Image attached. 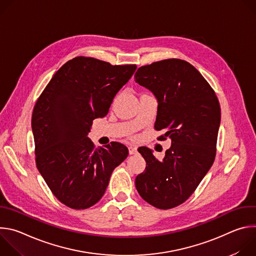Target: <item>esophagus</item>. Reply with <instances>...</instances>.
I'll return each instance as SVG.
<instances>
[{
    "label": "esophagus",
    "mask_w": 256,
    "mask_h": 256,
    "mask_svg": "<svg viewBox=\"0 0 256 256\" xmlns=\"http://www.w3.org/2000/svg\"><path fill=\"white\" fill-rule=\"evenodd\" d=\"M128 152H130V155L136 154V146H130V147H128Z\"/></svg>",
    "instance_id": "34e87169"
}]
</instances>
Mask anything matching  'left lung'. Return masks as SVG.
<instances>
[{"instance_id": "1", "label": "left lung", "mask_w": 256, "mask_h": 256, "mask_svg": "<svg viewBox=\"0 0 256 256\" xmlns=\"http://www.w3.org/2000/svg\"><path fill=\"white\" fill-rule=\"evenodd\" d=\"M134 81L157 99L155 130L165 132L158 140H171L161 161L151 149H138L147 164L136 177V188L153 206L172 208L194 194L214 161L220 104L200 72L182 60L140 66Z\"/></svg>"}]
</instances>
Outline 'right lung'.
Segmentation results:
<instances>
[{
  "instance_id": "obj_1",
  "label": "right lung",
  "mask_w": 256,
  "mask_h": 256,
  "mask_svg": "<svg viewBox=\"0 0 256 256\" xmlns=\"http://www.w3.org/2000/svg\"><path fill=\"white\" fill-rule=\"evenodd\" d=\"M136 70V64L77 56L56 72L34 106L36 166L56 198L70 208L99 202L112 171L128 155L116 142L94 149L88 134Z\"/></svg>"
}]
</instances>
